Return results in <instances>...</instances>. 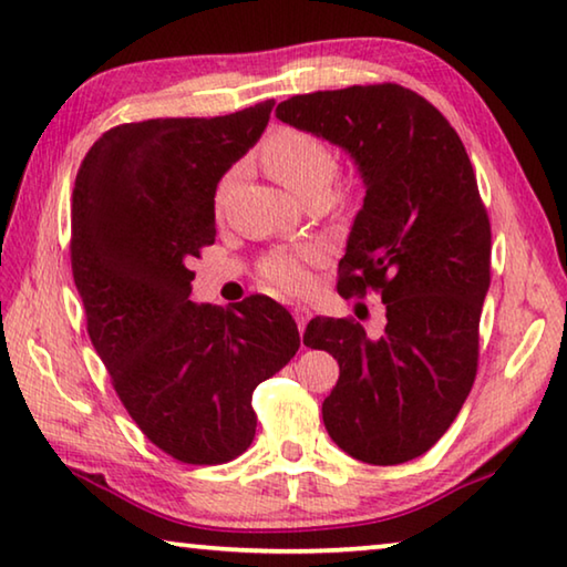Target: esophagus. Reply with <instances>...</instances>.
<instances>
[{
  "instance_id": "obj_1",
  "label": "esophagus",
  "mask_w": 567,
  "mask_h": 567,
  "mask_svg": "<svg viewBox=\"0 0 567 567\" xmlns=\"http://www.w3.org/2000/svg\"><path fill=\"white\" fill-rule=\"evenodd\" d=\"M293 319H296V323H299V331H301V337H303V329H306V323H309V319H311V311L306 309V306H293Z\"/></svg>"
}]
</instances>
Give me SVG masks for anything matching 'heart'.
<instances>
[{
    "label": "heart",
    "instance_id": "heart-1",
    "mask_svg": "<svg viewBox=\"0 0 567 567\" xmlns=\"http://www.w3.org/2000/svg\"><path fill=\"white\" fill-rule=\"evenodd\" d=\"M261 163L299 200L317 196V193L331 196V185L339 171L337 153L331 151L327 141H321L313 133H306V130L293 127H284L268 137L266 145L261 147ZM234 178L236 173H228L220 181L216 190L218 206L226 200ZM303 258L306 254H284V250L281 254L268 256L264 264V276L271 284H276L278 289L303 291L309 286V271H306Z\"/></svg>",
    "mask_w": 567,
    "mask_h": 567
}]
</instances>
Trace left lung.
I'll use <instances>...</instances> for the list:
<instances>
[{
  "label": "left lung",
  "instance_id": "obj_1",
  "mask_svg": "<svg viewBox=\"0 0 567 567\" xmlns=\"http://www.w3.org/2000/svg\"><path fill=\"white\" fill-rule=\"evenodd\" d=\"M276 117L341 147L364 183L339 291H382L384 329L319 317L303 344L339 361L321 404L329 437L369 465H402L447 432L475 382L493 250L475 171L440 110L392 82L296 95Z\"/></svg>",
  "mask_w": 567,
  "mask_h": 567
}]
</instances>
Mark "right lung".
<instances>
[{
    "label": "right lung",
    "mask_w": 567,
    "mask_h": 567,
    "mask_svg": "<svg viewBox=\"0 0 567 567\" xmlns=\"http://www.w3.org/2000/svg\"><path fill=\"white\" fill-rule=\"evenodd\" d=\"M276 102L223 117L107 130L72 190V276L127 414L171 457L220 465L256 434L254 389L301 347L268 296L196 303L190 258L216 240V188L264 135Z\"/></svg>",
    "instance_id": "add662e5"
}]
</instances>
